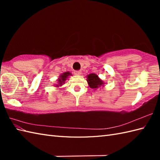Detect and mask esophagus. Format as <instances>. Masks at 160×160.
I'll return each mask as SVG.
<instances>
[{"label":"esophagus","mask_w":160,"mask_h":160,"mask_svg":"<svg viewBox=\"0 0 160 160\" xmlns=\"http://www.w3.org/2000/svg\"><path fill=\"white\" fill-rule=\"evenodd\" d=\"M81 73H82V72H81L80 71H74V74L76 75V76H80V75H81Z\"/></svg>","instance_id":"obj_1"}]
</instances>
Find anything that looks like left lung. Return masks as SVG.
<instances>
[{"label":"left lung","mask_w":160,"mask_h":160,"mask_svg":"<svg viewBox=\"0 0 160 160\" xmlns=\"http://www.w3.org/2000/svg\"><path fill=\"white\" fill-rule=\"evenodd\" d=\"M87 78V82L91 89H96L100 87H104V82L98 77V75L95 73H91L88 75Z\"/></svg>","instance_id":"8db88e82"}]
</instances>
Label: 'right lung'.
<instances>
[{
    "label": "right lung",
    "mask_w": 160,
    "mask_h": 160,
    "mask_svg": "<svg viewBox=\"0 0 160 160\" xmlns=\"http://www.w3.org/2000/svg\"><path fill=\"white\" fill-rule=\"evenodd\" d=\"M69 76H71V73L70 72H69V71H67V72H64V73L61 74L58 79L57 80L58 84H56L55 87H58L60 86H62V84H64V82H65L66 80L67 79L68 77H69Z\"/></svg>",
    "instance_id": "obj_1"
}]
</instances>
